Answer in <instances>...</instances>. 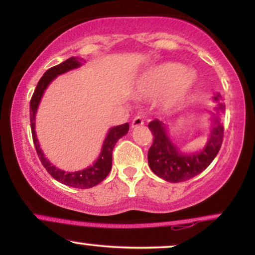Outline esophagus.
Returning a JSON list of instances; mask_svg holds the SVG:
<instances>
[{
  "instance_id": "1",
  "label": "esophagus",
  "mask_w": 255,
  "mask_h": 255,
  "mask_svg": "<svg viewBox=\"0 0 255 255\" xmlns=\"http://www.w3.org/2000/svg\"><path fill=\"white\" fill-rule=\"evenodd\" d=\"M142 125H144V120H142L141 116H135V118L133 119V121H131V127L133 128L139 127V126Z\"/></svg>"
}]
</instances>
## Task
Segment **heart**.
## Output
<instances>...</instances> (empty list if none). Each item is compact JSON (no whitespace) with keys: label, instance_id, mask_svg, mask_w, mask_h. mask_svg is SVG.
Wrapping results in <instances>:
<instances>
[{"label":"heart","instance_id":"b5f03b06","mask_svg":"<svg viewBox=\"0 0 255 255\" xmlns=\"http://www.w3.org/2000/svg\"><path fill=\"white\" fill-rule=\"evenodd\" d=\"M194 84V73L182 64L169 62L146 73L139 83V91L148 98L162 97L166 110H176L184 104Z\"/></svg>","mask_w":255,"mask_h":255}]
</instances>
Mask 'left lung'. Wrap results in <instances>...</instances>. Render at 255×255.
<instances>
[{"label":"left lung","instance_id":"8db88e82","mask_svg":"<svg viewBox=\"0 0 255 255\" xmlns=\"http://www.w3.org/2000/svg\"><path fill=\"white\" fill-rule=\"evenodd\" d=\"M221 96L216 95L213 99L219 102ZM225 105L219 103L216 108L217 114H223ZM215 125L211 128L210 137L203 150L193 153H182L172 144L168 136L164 125L159 120H153L148 124V128L153 134V142L147 153L148 165L158 177L168 182H182L197 176L207 168L217 156L223 142L224 128L218 116L213 119Z\"/></svg>","mask_w":255,"mask_h":255}]
</instances>
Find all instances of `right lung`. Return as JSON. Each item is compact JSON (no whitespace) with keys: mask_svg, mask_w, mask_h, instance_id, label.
<instances>
[{"mask_svg":"<svg viewBox=\"0 0 255 255\" xmlns=\"http://www.w3.org/2000/svg\"><path fill=\"white\" fill-rule=\"evenodd\" d=\"M80 58L78 57H71L68 60H66L64 62L57 64V66L51 67L50 69H48L40 80L38 81V85L34 90L33 95H32L31 102H30V121H31V130H32V137H33L34 147H36L37 154L39 157L40 162L44 168L46 169V171L51 175L55 180L58 182L66 184V186L74 187V188H91V187L97 186L98 183H101L105 177L108 176L111 170V164H113V150L115 147L116 142L119 139H121L122 136L126 135L129 130V125L124 124L116 126V127L110 128L108 131L107 137H105L103 146H102L101 154H99L98 159L93 163V165L89 166V168L84 169L80 171H74V172H66L61 169L56 168L55 165H52L45 156H44L42 148H40L39 142H38L36 130H34V121H36V113L38 109V105H39L40 99L43 97V93L45 91L48 85L54 80L57 75L63 74V73L72 71V69L78 68L81 66Z\"/></svg>","mask_w":255,"mask_h":255,"instance_id":"obj_1","label":"right lung"}]
</instances>
